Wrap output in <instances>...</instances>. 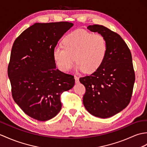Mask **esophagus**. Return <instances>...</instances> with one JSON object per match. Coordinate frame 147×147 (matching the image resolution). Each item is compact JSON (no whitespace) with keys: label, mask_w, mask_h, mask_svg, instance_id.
Here are the masks:
<instances>
[{"label":"esophagus","mask_w":147,"mask_h":147,"mask_svg":"<svg viewBox=\"0 0 147 147\" xmlns=\"http://www.w3.org/2000/svg\"><path fill=\"white\" fill-rule=\"evenodd\" d=\"M74 79H75V82H76V83H78V82H79V78L76 76H74Z\"/></svg>","instance_id":"34e87169"}]
</instances>
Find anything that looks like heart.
Listing matches in <instances>:
<instances>
[{"label": "heart", "instance_id": "b5f03b06", "mask_svg": "<svg viewBox=\"0 0 147 147\" xmlns=\"http://www.w3.org/2000/svg\"><path fill=\"white\" fill-rule=\"evenodd\" d=\"M63 45L54 47L53 56L58 68L64 72L71 70L76 60L77 69L93 73L100 67L107 52L103 36L80 29L64 37Z\"/></svg>", "mask_w": 147, "mask_h": 147}]
</instances>
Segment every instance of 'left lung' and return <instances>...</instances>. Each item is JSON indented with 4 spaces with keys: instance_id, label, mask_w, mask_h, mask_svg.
Segmentation results:
<instances>
[{
    "instance_id": "8db88e82",
    "label": "left lung",
    "mask_w": 147,
    "mask_h": 147,
    "mask_svg": "<svg viewBox=\"0 0 147 147\" xmlns=\"http://www.w3.org/2000/svg\"><path fill=\"white\" fill-rule=\"evenodd\" d=\"M87 28L104 36L107 52L96 71L80 78L86 88L83 104L93 116L109 118L122 111L130 102L135 80L131 54L117 32L97 24Z\"/></svg>"
}]
</instances>
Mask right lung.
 Here are the masks:
<instances>
[{"instance_id": "right-lung-1", "label": "right lung", "mask_w": 147, "mask_h": 147, "mask_svg": "<svg viewBox=\"0 0 147 147\" xmlns=\"http://www.w3.org/2000/svg\"><path fill=\"white\" fill-rule=\"evenodd\" d=\"M73 24L36 23L17 37L12 47L7 73L12 96L22 110L39 121L54 118L61 109V94L71 89V74L56 68L54 47Z\"/></svg>"}]
</instances>
